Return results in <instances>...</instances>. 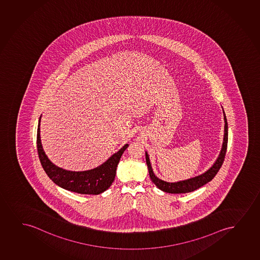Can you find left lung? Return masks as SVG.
I'll return each instance as SVG.
<instances>
[{
    "mask_svg": "<svg viewBox=\"0 0 260 260\" xmlns=\"http://www.w3.org/2000/svg\"><path fill=\"white\" fill-rule=\"evenodd\" d=\"M223 115H224L225 126H224V138H223L221 150H220L219 156L215 162L213 163V166L209 169H207L206 172L202 173L201 175L194 176L192 178L186 179L183 181H178V182H169L163 181L161 179L158 178L155 176V174L153 173L148 153L147 152H145V160H146V164L148 168L149 176H150L152 182L158 187V189H161L162 191L172 193V194L191 192L213 180V177L217 175V173L222 166L225 155H226V146H228V136H229L228 135V121H226V115H225L224 110H223Z\"/></svg>",
    "mask_w": 260,
    "mask_h": 260,
    "instance_id": "1",
    "label": "left lung"
}]
</instances>
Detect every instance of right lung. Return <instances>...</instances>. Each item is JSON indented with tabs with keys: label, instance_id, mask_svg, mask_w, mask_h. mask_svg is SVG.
<instances>
[{
	"label": "right lung",
	"instance_id": "1",
	"mask_svg": "<svg viewBox=\"0 0 260 260\" xmlns=\"http://www.w3.org/2000/svg\"><path fill=\"white\" fill-rule=\"evenodd\" d=\"M41 119L37 131V148L41 165L48 177L62 189L88 195H99L111 186L115 180L116 168L122 153L128 145H123L118 152L109 157L104 163L95 169L85 171H71L54 165L45 153L41 139Z\"/></svg>",
	"mask_w": 260,
	"mask_h": 260
}]
</instances>
